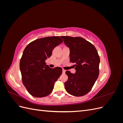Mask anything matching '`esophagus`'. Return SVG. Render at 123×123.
<instances>
[{"label":"esophagus","mask_w":123,"mask_h":123,"mask_svg":"<svg viewBox=\"0 0 123 123\" xmlns=\"http://www.w3.org/2000/svg\"><path fill=\"white\" fill-rule=\"evenodd\" d=\"M65 72H66V70L63 69V70H62V73H63V74H65Z\"/></svg>","instance_id":"obj_1"}]
</instances>
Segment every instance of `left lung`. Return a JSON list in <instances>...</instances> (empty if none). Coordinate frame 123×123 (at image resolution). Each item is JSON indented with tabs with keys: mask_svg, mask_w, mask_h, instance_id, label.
I'll use <instances>...</instances> for the list:
<instances>
[{
	"mask_svg": "<svg viewBox=\"0 0 123 123\" xmlns=\"http://www.w3.org/2000/svg\"><path fill=\"white\" fill-rule=\"evenodd\" d=\"M70 49V62L74 64L75 74L67 71L65 87L72 95L81 96L90 91L99 75V57L95 47L80 37L62 36Z\"/></svg>",
	"mask_w": 123,
	"mask_h": 123,
	"instance_id": "obj_1",
	"label": "left lung"
}]
</instances>
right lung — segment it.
I'll list each match as a JSON object with an SVG mask.
<instances>
[{
  "label": "right lung",
  "instance_id": "obj_1",
  "mask_svg": "<svg viewBox=\"0 0 123 123\" xmlns=\"http://www.w3.org/2000/svg\"><path fill=\"white\" fill-rule=\"evenodd\" d=\"M62 42L60 37H46L33 41L25 47L19 66L23 83L31 95L42 98L52 91L62 70L61 67L50 68L45 61Z\"/></svg>",
  "mask_w": 123,
  "mask_h": 123
}]
</instances>
